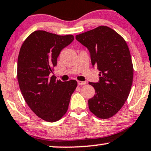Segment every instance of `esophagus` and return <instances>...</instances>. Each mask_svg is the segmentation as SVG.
Wrapping results in <instances>:
<instances>
[{"instance_id": "esophagus-1", "label": "esophagus", "mask_w": 151, "mask_h": 151, "mask_svg": "<svg viewBox=\"0 0 151 151\" xmlns=\"http://www.w3.org/2000/svg\"><path fill=\"white\" fill-rule=\"evenodd\" d=\"M77 83L79 86H83V85H85L86 83V81H78Z\"/></svg>"}]
</instances>
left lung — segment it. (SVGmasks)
Instances as JSON below:
<instances>
[{
    "label": "left lung",
    "instance_id": "left-lung-1",
    "mask_svg": "<svg viewBox=\"0 0 151 151\" xmlns=\"http://www.w3.org/2000/svg\"><path fill=\"white\" fill-rule=\"evenodd\" d=\"M89 50L91 64L100 71V81L89 82L95 95L88 100L90 111L101 119H108L124 105L133 82L134 68L125 40L107 26L76 36Z\"/></svg>",
    "mask_w": 151,
    "mask_h": 151
}]
</instances>
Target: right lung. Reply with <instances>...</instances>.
I'll list each match as a JSON object with an SVG mask.
<instances>
[{
	"mask_svg": "<svg viewBox=\"0 0 151 151\" xmlns=\"http://www.w3.org/2000/svg\"><path fill=\"white\" fill-rule=\"evenodd\" d=\"M74 40L69 34L60 36L46 31L32 32L22 45L17 60V76L24 101L38 117L58 121L68 111L77 81H61L50 74L57 65L62 49Z\"/></svg>",
	"mask_w": 151,
	"mask_h": 151,
	"instance_id": "1",
	"label": "right lung"
}]
</instances>
